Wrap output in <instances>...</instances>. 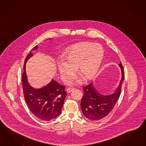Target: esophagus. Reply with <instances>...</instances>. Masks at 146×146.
<instances>
[{
    "label": "esophagus",
    "mask_w": 146,
    "mask_h": 146,
    "mask_svg": "<svg viewBox=\"0 0 146 146\" xmlns=\"http://www.w3.org/2000/svg\"><path fill=\"white\" fill-rule=\"evenodd\" d=\"M74 90V88H68L66 89V92L67 93H70L72 91H73Z\"/></svg>",
    "instance_id": "esophagus-1"
}]
</instances>
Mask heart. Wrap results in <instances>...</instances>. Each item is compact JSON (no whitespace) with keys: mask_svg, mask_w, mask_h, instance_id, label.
I'll use <instances>...</instances> for the list:
<instances>
[{"mask_svg":"<svg viewBox=\"0 0 146 146\" xmlns=\"http://www.w3.org/2000/svg\"><path fill=\"white\" fill-rule=\"evenodd\" d=\"M103 47L99 44L91 42L79 43L65 51L63 61L58 63V69L62 81L66 82L74 78L76 68L86 80H91L96 76L104 58ZM71 85L81 83V79H75L68 82Z\"/></svg>","mask_w":146,"mask_h":146,"instance_id":"heart-1","label":"heart"}]
</instances>
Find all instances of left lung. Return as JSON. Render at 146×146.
<instances>
[{
	"label": "left lung",
	"instance_id": "8db88e82",
	"mask_svg": "<svg viewBox=\"0 0 146 146\" xmlns=\"http://www.w3.org/2000/svg\"><path fill=\"white\" fill-rule=\"evenodd\" d=\"M121 72L120 83L113 94H101L95 88L93 83L83 88L81 107L84 116L90 120H101L113 110L120 96L121 85L124 78V71L121 62L118 65Z\"/></svg>",
	"mask_w": 146,
	"mask_h": 146
}]
</instances>
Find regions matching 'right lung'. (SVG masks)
Returning <instances> with one entry per match:
<instances>
[{"instance_id":"right-lung-1","label":"right lung","mask_w":146,"mask_h":146,"mask_svg":"<svg viewBox=\"0 0 146 146\" xmlns=\"http://www.w3.org/2000/svg\"><path fill=\"white\" fill-rule=\"evenodd\" d=\"M38 48L36 45L32 50ZM33 56L31 52L26 58L23 74V85L26 103L33 114L41 120L49 121L58 116L61 113L66 92L65 86L59 84L52 79L48 84L36 88L30 85L26 71L27 62Z\"/></svg>"}]
</instances>
